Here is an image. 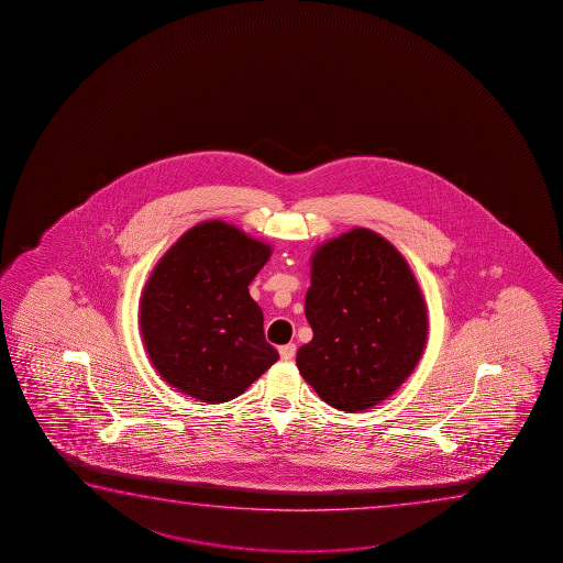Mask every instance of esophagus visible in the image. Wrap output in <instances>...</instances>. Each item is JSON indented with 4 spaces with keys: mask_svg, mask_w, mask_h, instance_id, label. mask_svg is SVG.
I'll return each mask as SVG.
<instances>
[{
    "mask_svg": "<svg viewBox=\"0 0 563 563\" xmlns=\"http://www.w3.org/2000/svg\"><path fill=\"white\" fill-rule=\"evenodd\" d=\"M278 352H280V357H283L285 362H290L294 355H296V344H285V346L278 347Z\"/></svg>",
    "mask_w": 563,
    "mask_h": 563,
    "instance_id": "esophagus-1",
    "label": "esophagus"
}]
</instances>
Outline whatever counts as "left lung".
<instances>
[{"label": "left lung", "mask_w": 563, "mask_h": 563, "mask_svg": "<svg viewBox=\"0 0 563 563\" xmlns=\"http://www.w3.org/2000/svg\"><path fill=\"white\" fill-rule=\"evenodd\" d=\"M306 319L313 339L298 350V369L342 411L386 400L416 369L427 342V308L408 263L367 229L317 250Z\"/></svg>", "instance_id": "8db88e82"}]
</instances>
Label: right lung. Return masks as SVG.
<instances>
[{
	"instance_id": "add662e5",
	"label": "right lung",
	"mask_w": 563,
	"mask_h": 563,
	"mask_svg": "<svg viewBox=\"0 0 563 563\" xmlns=\"http://www.w3.org/2000/svg\"><path fill=\"white\" fill-rule=\"evenodd\" d=\"M271 247L223 221L185 232L157 263L140 303L150 360L196 400L236 398L278 360L247 286Z\"/></svg>"
}]
</instances>
